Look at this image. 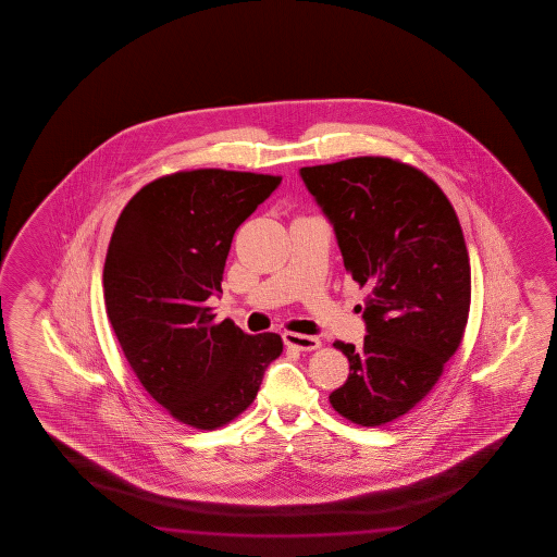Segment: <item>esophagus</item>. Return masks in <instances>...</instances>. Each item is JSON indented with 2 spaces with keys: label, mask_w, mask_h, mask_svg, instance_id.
I'll return each instance as SVG.
<instances>
[{
  "label": "esophagus",
  "mask_w": 557,
  "mask_h": 557,
  "mask_svg": "<svg viewBox=\"0 0 557 557\" xmlns=\"http://www.w3.org/2000/svg\"><path fill=\"white\" fill-rule=\"evenodd\" d=\"M284 343L288 345V347H293V349L298 350H313L320 349V339L318 337H311V335H300V333H290V331H286L283 335Z\"/></svg>",
  "instance_id": "esophagus-1"
}]
</instances>
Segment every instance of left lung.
Instances as JSON below:
<instances>
[{"instance_id": "8db88e82", "label": "left lung", "mask_w": 557, "mask_h": 557, "mask_svg": "<svg viewBox=\"0 0 557 557\" xmlns=\"http://www.w3.org/2000/svg\"><path fill=\"white\" fill-rule=\"evenodd\" d=\"M330 220L345 269L367 288L362 349L349 359L333 409L362 426L416 407L460 347L472 274L450 200L424 173L389 158H352L300 170Z\"/></svg>"}]
</instances>
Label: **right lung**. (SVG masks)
<instances>
[{"label":"right lung","mask_w":557,"mask_h":557,"mask_svg":"<svg viewBox=\"0 0 557 557\" xmlns=\"http://www.w3.org/2000/svg\"><path fill=\"white\" fill-rule=\"evenodd\" d=\"M281 177L181 171L138 190L116 220L103 269L107 315L141 386L181 423L212 431L253 404L283 352L276 333L212 323L207 300L237 227Z\"/></svg>","instance_id":"1"}]
</instances>
